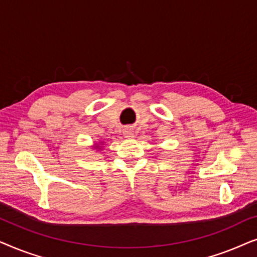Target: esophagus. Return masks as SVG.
Returning <instances> with one entry per match:
<instances>
[{"label": "esophagus", "instance_id": "34e87169", "mask_svg": "<svg viewBox=\"0 0 257 257\" xmlns=\"http://www.w3.org/2000/svg\"><path fill=\"white\" fill-rule=\"evenodd\" d=\"M122 133H124L125 138H133V137H135V131H133L132 128L126 127V128H124V131H122Z\"/></svg>", "mask_w": 257, "mask_h": 257}]
</instances>
